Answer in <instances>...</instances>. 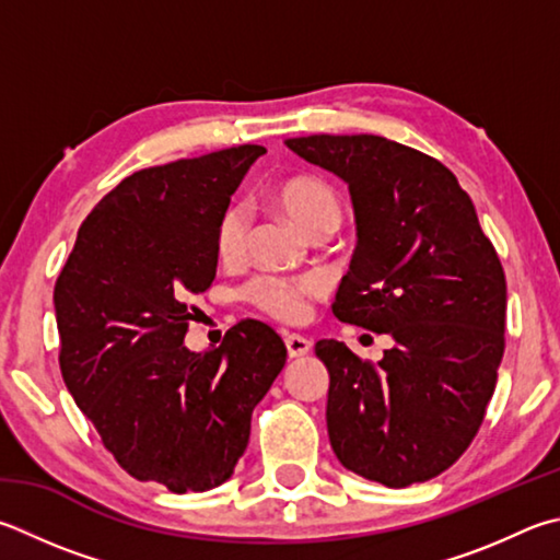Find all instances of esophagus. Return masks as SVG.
<instances>
[{
	"label": "esophagus",
	"mask_w": 560,
	"mask_h": 560,
	"mask_svg": "<svg viewBox=\"0 0 560 560\" xmlns=\"http://www.w3.org/2000/svg\"><path fill=\"white\" fill-rule=\"evenodd\" d=\"M283 342H287L289 358H303V354H308L311 350V340L303 338L299 332H287L283 335Z\"/></svg>",
	"instance_id": "1"
}]
</instances>
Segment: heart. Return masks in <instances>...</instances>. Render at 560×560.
Listing matches in <instances>:
<instances>
[{
    "mask_svg": "<svg viewBox=\"0 0 560 560\" xmlns=\"http://www.w3.org/2000/svg\"><path fill=\"white\" fill-rule=\"evenodd\" d=\"M277 202L287 215L303 228L308 235L335 230L342 218V200L330 183L313 176H296L283 180L277 188ZM249 210L245 202H232L215 225V252L220 261L237 264L247 254L249 237ZM320 293V281L313 277H277V273H259L245 283L242 299L254 308L267 313L269 318L283 323H296L308 311V299Z\"/></svg>",
    "mask_w": 560,
    "mask_h": 560,
    "instance_id": "heart-1",
    "label": "heart"
}]
</instances>
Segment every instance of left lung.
Returning <instances> with one entry per match:
<instances>
[{
    "label": "left lung",
    "mask_w": 560,
    "mask_h": 560,
    "mask_svg": "<svg viewBox=\"0 0 560 560\" xmlns=\"http://www.w3.org/2000/svg\"><path fill=\"white\" fill-rule=\"evenodd\" d=\"M287 147L348 183L358 249L335 318L392 335L374 364L338 340L328 435L348 470L386 487L425 482L480 431L504 354L506 281L475 206L439 159L374 135H313Z\"/></svg>",
    "instance_id": "1"
}]
</instances>
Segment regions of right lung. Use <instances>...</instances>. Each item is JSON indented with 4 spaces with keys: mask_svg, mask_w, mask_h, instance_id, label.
Segmentation results:
<instances>
[{
    "mask_svg": "<svg viewBox=\"0 0 560 560\" xmlns=\"http://www.w3.org/2000/svg\"><path fill=\"white\" fill-rule=\"evenodd\" d=\"M261 154L242 144L127 176L83 220L54 289L68 392L131 477L176 494L228 480L287 362L252 318L215 350L183 345L188 299L215 279L218 218Z\"/></svg>",
    "mask_w": 560,
    "mask_h": 560,
    "instance_id": "right-lung-1",
    "label": "right lung"
}]
</instances>
